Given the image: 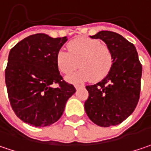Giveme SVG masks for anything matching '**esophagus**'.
I'll return each mask as SVG.
<instances>
[{"label": "esophagus", "instance_id": "esophagus-1", "mask_svg": "<svg viewBox=\"0 0 151 151\" xmlns=\"http://www.w3.org/2000/svg\"><path fill=\"white\" fill-rule=\"evenodd\" d=\"M84 86L83 84H75V88L78 90V89H79V88H84Z\"/></svg>", "mask_w": 151, "mask_h": 151}]
</instances>
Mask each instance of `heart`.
Masks as SVG:
<instances>
[{
	"label": "heart",
	"mask_w": 151,
	"mask_h": 151,
	"mask_svg": "<svg viewBox=\"0 0 151 151\" xmlns=\"http://www.w3.org/2000/svg\"><path fill=\"white\" fill-rule=\"evenodd\" d=\"M68 52L58 51L56 64L59 70L68 75L79 67L73 75L67 77L70 82L91 79L98 82L106 78L112 69L114 56L109 47L97 39L78 37L67 44Z\"/></svg>",
	"instance_id": "b5f03b06"
}]
</instances>
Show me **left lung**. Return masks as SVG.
I'll use <instances>...</instances> for the list:
<instances>
[{
    "label": "left lung",
    "mask_w": 151,
    "mask_h": 151,
    "mask_svg": "<svg viewBox=\"0 0 151 151\" xmlns=\"http://www.w3.org/2000/svg\"><path fill=\"white\" fill-rule=\"evenodd\" d=\"M94 39H102L111 49L114 64L101 82L87 85L89 97L84 109L96 125L109 127L126 120L134 111L140 96L142 65L135 46L121 35L99 31Z\"/></svg>",
    "instance_id": "1"
}]
</instances>
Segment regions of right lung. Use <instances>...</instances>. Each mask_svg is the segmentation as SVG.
Wrapping results in <instances>:
<instances>
[{
  "instance_id": "add662e5",
  "label": "right lung",
  "mask_w": 151,
  "mask_h": 151,
  "mask_svg": "<svg viewBox=\"0 0 151 151\" xmlns=\"http://www.w3.org/2000/svg\"><path fill=\"white\" fill-rule=\"evenodd\" d=\"M67 37L31 35L10 50L5 80L11 107L24 122L43 127L56 122L75 87L60 74L56 55ZM57 84L56 87H54Z\"/></svg>"
}]
</instances>
